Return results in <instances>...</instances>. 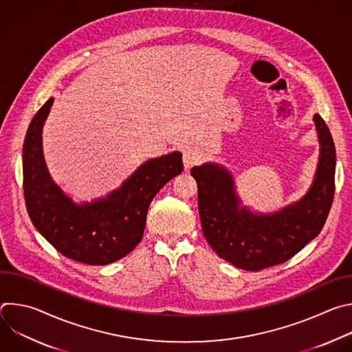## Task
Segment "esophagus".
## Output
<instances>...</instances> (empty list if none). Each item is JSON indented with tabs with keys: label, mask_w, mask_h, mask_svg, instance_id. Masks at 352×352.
Masks as SVG:
<instances>
[{
	"label": "esophagus",
	"mask_w": 352,
	"mask_h": 352,
	"mask_svg": "<svg viewBox=\"0 0 352 352\" xmlns=\"http://www.w3.org/2000/svg\"><path fill=\"white\" fill-rule=\"evenodd\" d=\"M182 160H184V167L185 170H190L193 166H196L200 160V156L199 153L196 152V150L193 148H186L184 152V156H182Z\"/></svg>",
	"instance_id": "esophagus-1"
}]
</instances>
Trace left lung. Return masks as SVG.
I'll list each match as a JSON object with an SVG mask.
<instances>
[{
  "mask_svg": "<svg viewBox=\"0 0 352 352\" xmlns=\"http://www.w3.org/2000/svg\"><path fill=\"white\" fill-rule=\"evenodd\" d=\"M320 157L309 192L299 202L263 216L241 208L231 174L213 163L190 170L197 184L202 231L216 254L243 270H262L284 263L323 228L334 197L336 147L319 114L314 117Z\"/></svg>",
  "mask_w": 352,
  "mask_h": 352,
  "instance_id": "8db88e82",
  "label": "left lung"
}]
</instances>
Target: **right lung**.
I'll use <instances>...</instances> for the list:
<instances>
[{
	"instance_id": "1",
	"label": "right lung",
	"mask_w": 352,
	"mask_h": 352,
	"mask_svg": "<svg viewBox=\"0 0 352 352\" xmlns=\"http://www.w3.org/2000/svg\"><path fill=\"white\" fill-rule=\"evenodd\" d=\"M54 102L33 117L23 143V195L33 226L64 256L87 263L120 261L140 242L150 202L182 173L179 152L142 164L120 189L93 204L76 205L53 182L41 150V128Z\"/></svg>"
}]
</instances>
